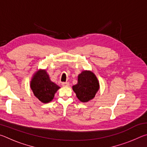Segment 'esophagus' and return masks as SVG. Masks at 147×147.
Wrapping results in <instances>:
<instances>
[{"label": "esophagus", "mask_w": 147, "mask_h": 147, "mask_svg": "<svg viewBox=\"0 0 147 147\" xmlns=\"http://www.w3.org/2000/svg\"><path fill=\"white\" fill-rule=\"evenodd\" d=\"M61 84H62V86H65V87L69 86V83L67 82H63Z\"/></svg>", "instance_id": "34e87169"}]
</instances>
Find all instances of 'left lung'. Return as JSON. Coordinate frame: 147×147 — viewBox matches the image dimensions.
Here are the masks:
<instances>
[{
	"mask_svg": "<svg viewBox=\"0 0 147 147\" xmlns=\"http://www.w3.org/2000/svg\"><path fill=\"white\" fill-rule=\"evenodd\" d=\"M100 88V84L94 73L91 71H83L78 76V82L73 86L78 100L88 102L93 99Z\"/></svg>",
	"mask_w": 147,
	"mask_h": 147,
	"instance_id": "1",
	"label": "left lung"
}]
</instances>
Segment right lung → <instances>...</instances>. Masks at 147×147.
I'll return each instance as SVG.
<instances>
[{"instance_id": "add662e5", "label": "right lung", "mask_w": 147, "mask_h": 147, "mask_svg": "<svg viewBox=\"0 0 147 147\" xmlns=\"http://www.w3.org/2000/svg\"><path fill=\"white\" fill-rule=\"evenodd\" d=\"M30 86L34 96L45 104L53 100L54 94L60 88L51 80L45 69H39L34 74Z\"/></svg>"}]
</instances>
